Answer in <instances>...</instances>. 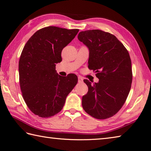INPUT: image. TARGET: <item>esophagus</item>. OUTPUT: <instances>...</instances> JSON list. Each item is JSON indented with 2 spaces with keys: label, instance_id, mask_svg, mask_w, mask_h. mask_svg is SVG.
I'll return each mask as SVG.
<instances>
[{
  "label": "esophagus",
  "instance_id": "obj_1",
  "mask_svg": "<svg viewBox=\"0 0 151 151\" xmlns=\"http://www.w3.org/2000/svg\"><path fill=\"white\" fill-rule=\"evenodd\" d=\"M83 81V78L81 76H78V82L79 83H82Z\"/></svg>",
  "mask_w": 151,
  "mask_h": 151
}]
</instances>
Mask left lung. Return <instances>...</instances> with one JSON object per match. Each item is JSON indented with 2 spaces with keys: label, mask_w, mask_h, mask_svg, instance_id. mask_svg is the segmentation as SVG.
<instances>
[{
  "label": "left lung",
  "mask_w": 151,
  "mask_h": 151,
  "mask_svg": "<svg viewBox=\"0 0 151 151\" xmlns=\"http://www.w3.org/2000/svg\"><path fill=\"white\" fill-rule=\"evenodd\" d=\"M78 40L89 49L88 67L96 73L98 83L84 82L88 92L83 96L85 111L97 119H106L120 110L132 82L129 53L113 35L99 29L81 31Z\"/></svg>",
  "instance_id": "8db88e82"
}]
</instances>
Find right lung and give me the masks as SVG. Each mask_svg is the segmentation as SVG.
<instances>
[{
  "label": "right lung",
  "instance_id": "add662e5",
  "mask_svg": "<svg viewBox=\"0 0 151 151\" xmlns=\"http://www.w3.org/2000/svg\"><path fill=\"white\" fill-rule=\"evenodd\" d=\"M79 31L46 27L36 31L24 45L19 62L20 87L27 106L36 115L48 118L60 112L77 84L76 75L62 77L55 66L62 61L63 48Z\"/></svg>",
  "mask_w": 151,
  "mask_h": 151
}]
</instances>
